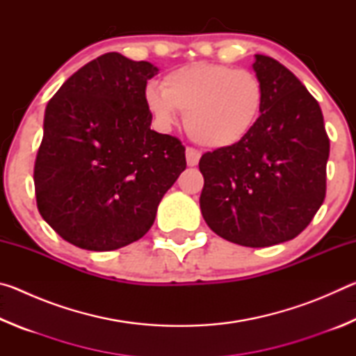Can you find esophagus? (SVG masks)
<instances>
[{
    "label": "esophagus",
    "mask_w": 356,
    "mask_h": 356,
    "mask_svg": "<svg viewBox=\"0 0 356 356\" xmlns=\"http://www.w3.org/2000/svg\"><path fill=\"white\" fill-rule=\"evenodd\" d=\"M185 156H186V165H188V166H196L197 163H200L201 154L197 152L196 149H193V147H186V150H185Z\"/></svg>",
    "instance_id": "obj_1"
}]
</instances>
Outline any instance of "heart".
<instances>
[{
  "label": "heart",
  "mask_w": 356,
  "mask_h": 356,
  "mask_svg": "<svg viewBox=\"0 0 356 356\" xmlns=\"http://www.w3.org/2000/svg\"><path fill=\"white\" fill-rule=\"evenodd\" d=\"M264 86L250 70L212 63H191L168 74L161 89L144 92L147 110L161 129L185 113L184 125L196 144L209 149L236 146L261 116Z\"/></svg>",
  "instance_id": "1"
}]
</instances>
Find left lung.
I'll return each instance as SVG.
<instances>
[{"instance_id":"left-lung-1","label":"left lung","mask_w":356,"mask_h":356,"mask_svg":"<svg viewBox=\"0 0 356 356\" xmlns=\"http://www.w3.org/2000/svg\"><path fill=\"white\" fill-rule=\"evenodd\" d=\"M254 58L261 116L236 146L201 156L200 206L216 236L264 248L297 237L321 209L330 140L321 106L298 78L273 58Z\"/></svg>"}]
</instances>
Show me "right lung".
<instances>
[{
  "mask_svg": "<svg viewBox=\"0 0 356 356\" xmlns=\"http://www.w3.org/2000/svg\"><path fill=\"white\" fill-rule=\"evenodd\" d=\"M159 69L105 53L45 108L34 165L38 209L65 242L111 251L140 240L186 168L177 138L150 130L144 92Z\"/></svg>",
  "mask_w": 356,
  "mask_h": 356,
  "instance_id": "obj_1",
  "label": "right lung"
}]
</instances>
